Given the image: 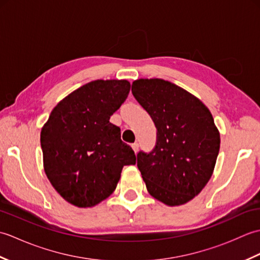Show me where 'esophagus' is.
<instances>
[{"label": "esophagus", "instance_id": "1", "mask_svg": "<svg viewBox=\"0 0 260 260\" xmlns=\"http://www.w3.org/2000/svg\"><path fill=\"white\" fill-rule=\"evenodd\" d=\"M139 144H137V143H134V144H132V148H133V151L136 153L137 151H139Z\"/></svg>", "mask_w": 260, "mask_h": 260}]
</instances>
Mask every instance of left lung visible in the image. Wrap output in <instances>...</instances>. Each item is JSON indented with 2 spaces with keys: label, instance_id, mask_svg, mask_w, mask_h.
<instances>
[{
  "label": "left lung",
  "instance_id": "obj_1",
  "mask_svg": "<svg viewBox=\"0 0 260 260\" xmlns=\"http://www.w3.org/2000/svg\"><path fill=\"white\" fill-rule=\"evenodd\" d=\"M132 92L157 129L154 150L137 154L148 193L170 207L191 201L211 178L220 150L212 114L194 95L163 79H137Z\"/></svg>",
  "mask_w": 260,
  "mask_h": 260
}]
</instances>
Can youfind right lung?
I'll return each mask as SVG.
<instances>
[{
	"mask_svg": "<svg viewBox=\"0 0 260 260\" xmlns=\"http://www.w3.org/2000/svg\"><path fill=\"white\" fill-rule=\"evenodd\" d=\"M129 89L125 79L88 82L60 101L42 126L43 169L73 206H97L115 191L124 165L136 163L120 128L109 121Z\"/></svg>",
	"mask_w": 260,
	"mask_h": 260,
	"instance_id": "obj_1",
	"label": "right lung"
}]
</instances>
